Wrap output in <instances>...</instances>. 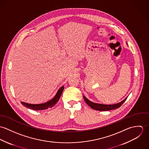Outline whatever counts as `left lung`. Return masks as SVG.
Wrapping results in <instances>:
<instances>
[{
  "mask_svg": "<svg viewBox=\"0 0 149 149\" xmlns=\"http://www.w3.org/2000/svg\"><path fill=\"white\" fill-rule=\"evenodd\" d=\"M83 97H84V99L86 103L90 107H91L93 109L97 110V111H102L112 110V109H116V108H119L123 104V103L126 101V100L127 98V97L123 101H122V102H120L118 103H116V104H115L107 105V104H103L96 103L92 102L90 101L89 100H88L87 98H86L84 96H83Z\"/></svg>",
  "mask_w": 149,
  "mask_h": 149,
  "instance_id": "1",
  "label": "left lung"
}]
</instances>
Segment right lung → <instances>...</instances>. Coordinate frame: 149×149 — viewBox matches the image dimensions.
I'll use <instances>...</instances> for the list:
<instances>
[{
  "mask_svg": "<svg viewBox=\"0 0 149 149\" xmlns=\"http://www.w3.org/2000/svg\"><path fill=\"white\" fill-rule=\"evenodd\" d=\"M64 86H62L57 91V93L54 96V97L50 100L49 101L44 103L42 104H29L25 102H21V104L24 106L36 111H40V110H43V109H46L48 108H52L54 106L59 100L61 94L63 93V90H64Z\"/></svg>",
  "mask_w": 149,
  "mask_h": 149,
  "instance_id": "add662e5",
  "label": "right lung"
}]
</instances>
